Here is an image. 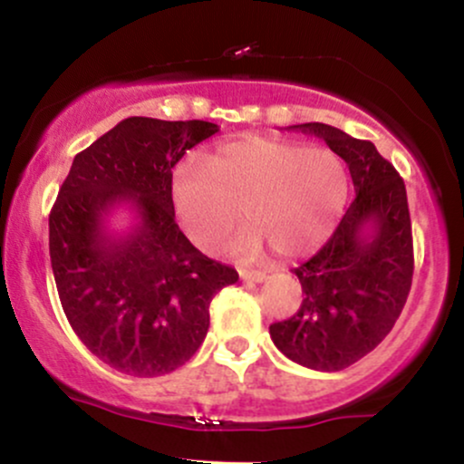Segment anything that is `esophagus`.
I'll return each instance as SVG.
<instances>
[{"label": "esophagus", "instance_id": "obj_1", "mask_svg": "<svg viewBox=\"0 0 464 464\" xmlns=\"http://www.w3.org/2000/svg\"><path fill=\"white\" fill-rule=\"evenodd\" d=\"M239 276L246 281H264L266 270H239Z\"/></svg>", "mask_w": 464, "mask_h": 464}]
</instances>
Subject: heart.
Listing matches in <instances>:
<instances>
[{"label": "heart", "mask_w": 464, "mask_h": 464, "mask_svg": "<svg viewBox=\"0 0 464 464\" xmlns=\"http://www.w3.org/2000/svg\"><path fill=\"white\" fill-rule=\"evenodd\" d=\"M347 169L327 148L275 137L227 141L205 161L180 163L172 200L185 233L202 248H218L244 218L250 228L233 242L255 257L266 242L281 257H299L332 231L347 200Z\"/></svg>", "instance_id": "heart-1"}]
</instances>
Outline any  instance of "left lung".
<instances>
[{
	"label": "left lung",
	"mask_w": 464,
	"mask_h": 464,
	"mask_svg": "<svg viewBox=\"0 0 464 464\" xmlns=\"http://www.w3.org/2000/svg\"><path fill=\"white\" fill-rule=\"evenodd\" d=\"M290 129L321 137L344 159L355 200L327 244L292 270L301 307L270 324V338L296 364L343 371L391 334L406 305L414 273L406 185L371 141L321 121Z\"/></svg>",
	"instance_id": "left-lung-1"
}]
</instances>
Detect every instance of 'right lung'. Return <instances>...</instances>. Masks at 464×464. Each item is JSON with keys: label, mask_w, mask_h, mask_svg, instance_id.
Here are the masks:
<instances>
[{"label": "right lung", "mask_w": 464, "mask_h": 464, "mask_svg": "<svg viewBox=\"0 0 464 464\" xmlns=\"http://www.w3.org/2000/svg\"><path fill=\"white\" fill-rule=\"evenodd\" d=\"M220 130L211 121L129 117L78 152L50 214V257L69 324L104 364L135 377L183 366L209 329V303L236 268L202 255L174 220L172 169ZM129 204L138 222L111 234Z\"/></svg>", "instance_id": "1"}]
</instances>
